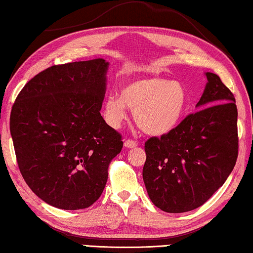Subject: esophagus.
I'll list each match as a JSON object with an SVG mask.
<instances>
[{"instance_id": "1", "label": "esophagus", "mask_w": 253, "mask_h": 253, "mask_svg": "<svg viewBox=\"0 0 253 253\" xmlns=\"http://www.w3.org/2000/svg\"><path fill=\"white\" fill-rule=\"evenodd\" d=\"M124 145H125V148L130 149V148H136L138 144H137L136 141H134V139L128 138V139H126L125 143H124Z\"/></svg>"}]
</instances>
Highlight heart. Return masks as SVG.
<instances>
[{
    "instance_id": "obj_1",
    "label": "heart",
    "mask_w": 253,
    "mask_h": 253,
    "mask_svg": "<svg viewBox=\"0 0 253 253\" xmlns=\"http://www.w3.org/2000/svg\"><path fill=\"white\" fill-rule=\"evenodd\" d=\"M187 104V94L178 82L161 77L134 79L122 88V96L109 94L104 102V118L119 127L126 118V107L145 133L167 134L178 125Z\"/></svg>"
}]
</instances>
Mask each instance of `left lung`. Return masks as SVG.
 <instances>
[{
  "instance_id": "obj_1",
  "label": "left lung",
  "mask_w": 253,
  "mask_h": 253,
  "mask_svg": "<svg viewBox=\"0 0 253 253\" xmlns=\"http://www.w3.org/2000/svg\"><path fill=\"white\" fill-rule=\"evenodd\" d=\"M208 83L197 107L174 129L145 142L143 167L149 198L170 213L186 212L208 201L231 174L239 154L237 108L219 76Z\"/></svg>"
}]
</instances>
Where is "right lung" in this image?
<instances>
[{"label": "right lung", "instance_id": "obj_1", "mask_svg": "<svg viewBox=\"0 0 253 253\" xmlns=\"http://www.w3.org/2000/svg\"><path fill=\"white\" fill-rule=\"evenodd\" d=\"M109 63L103 59L41 71L14 101L10 131L19 170L34 193L59 209L92 206L123 149L100 114Z\"/></svg>", "mask_w": 253, "mask_h": 253}]
</instances>
